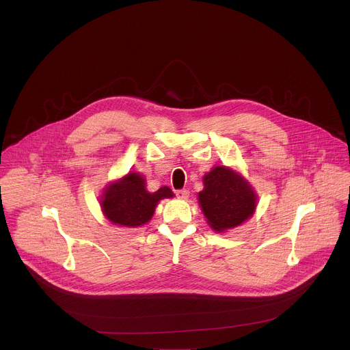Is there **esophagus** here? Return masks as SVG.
Listing matches in <instances>:
<instances>
[{
	"instance_id": "esophagus-1",
	"label": "esophagus",
	"mask_w": 350,
	"mask_h": 350,
	"mask_svg": "<svg viewBox=\"0 0 350 350\" xmlns=\"http://www.w3.org/2000/svg\"><path fill=\"white\" fill-rule=\"evenodd\" d=\"M176 195L180 199H187L189 196V191L188 189H178V191H176Z\"/></svg>"
}]
</instances>
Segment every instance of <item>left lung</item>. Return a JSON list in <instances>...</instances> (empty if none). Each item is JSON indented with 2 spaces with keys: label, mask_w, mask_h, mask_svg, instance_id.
Wrapping results in <instances>:
<instances>
[{
  "label": "left lung",
  "mask_w": 350,
  "mask_h": 350,
  "mask_svg": "<svg viewBox=\"0 0 350 350\" xmlns=\"http://www.w3.org/2000/svg\"><path fill=\"white\" fill-rule=\"evenodd\" d=\"M256 199L254 188L237 172L216 166L204 176V191L198 201L208 224L217 232L242 224L255 213Z\"/></svg>",
  "instance_id": "1"
}]
</instances>
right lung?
Wrapping results in <instances>:
<instances>
[{
    "mask_svg": "<svg viewBox=\"0 0 350 350\" xmlns=\"http://www.w3.org/2000/svg\"><path fill=\"white\" fill-rule=\"evenodd\" d=\"M173 195L169 187L148 192L145 178L138 173H129L105 188L101 208L105 217L113 224L138 227L152 219L161 199L173 198Z\"/></svg>",
    "mask_w": 350,
    "mask_h": 350,
    "instance_id": "add662e5",
    "label": "right lung"
}]
</instances>
